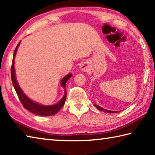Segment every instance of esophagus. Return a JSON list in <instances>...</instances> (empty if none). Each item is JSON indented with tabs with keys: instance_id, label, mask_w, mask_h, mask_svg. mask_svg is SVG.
Instances as JSON below:
<instances>
[{
	"instance_id": "esophagus-1",
	"label": "esophagus",
	"mask_w": 155,
	"mask_h": 155,
	"mask_svg": "<svg viewBox=\"0 0 155 155\" xmlns=\"http://www.w3.org/2000/svg\"><path fill=\"white\" fill-rule=\"evenodd\" d=\"M80 69L81 70V71H87V65L86 63H83V64H81V65H80Z\"/></svg>"
}]
</instances>
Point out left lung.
<instances>
[{"instance_id": "left-lung-1", "label": "left lung", "mask_w": 155, "mask_h": 155, "mask_svg": "<svg viewBox=\"0 0 155 155\" xmlns=\"http://www.w3.org/2000/svg\"><path fill=\"white\" fill-rule=\"evenodd\" d=\"M94 106L97 108L98 110H101V111H103L104 113H118V111H113V110H107V109H104L103 108H102L101 107H99L98 105H96L94 104Z\"/></svg>"}]
</instances>
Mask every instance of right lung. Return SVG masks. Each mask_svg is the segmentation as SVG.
I'll return each instance as SVG.
<instances>
[{
    "label": "right lung",
    "mask_w": 155,
    "mask_h": 155,
    "mask_svg": "<svg viewBox=\"0 0 155 155\" xmlns=\"http://www.w3.org/2000/svg\"><path fill=\"white\" fill-rule=\"evenodd\" d=\"M20 41L18 45H17L15 49L14 53H13V62L12 65H11V80H12L13 85L14 86V88L15 90L17 96H18L19 101H21V104H23V107L27 109L29 111L31 112L32 113L35 114L36 115L40 116H51L56 114L59 110L63 107V106L65 104V102L66 100L67 96V92L65 90V84L66 82L69 80V78L71 77V74H69L64 77L61 81V85L65 90V94L63 96V98L58 102L57 104H52V105H42L41 104H39L36 102L33 101L30 98H28L27 96L25 94V93L23 92L21 87L19 86L18 83H17L16 76H15V57L16 52L17 51V48H18L19 46L20 45Z\"/></svg>",
    "instance_id": "1"
}]
</instances>
